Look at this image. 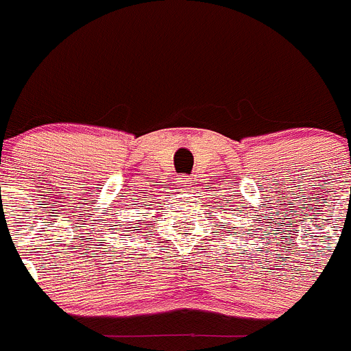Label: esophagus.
I'll return each mask as SVG.
<instances>
[{"mask_svg":"<svg viewBox=\"0 0 351 351\" xmlns=\"http://www.w3.org/2000/svg\"><path fill=\"white\" fill-rule=\"evenodd\" d=\"M178 186L181 189H191V179L186 178V176H182V178L178 179Z\"/></svg>","mask_w":351,"mask_h":351,"instance_id":"1","label":"esophagus"}]
</instances>
